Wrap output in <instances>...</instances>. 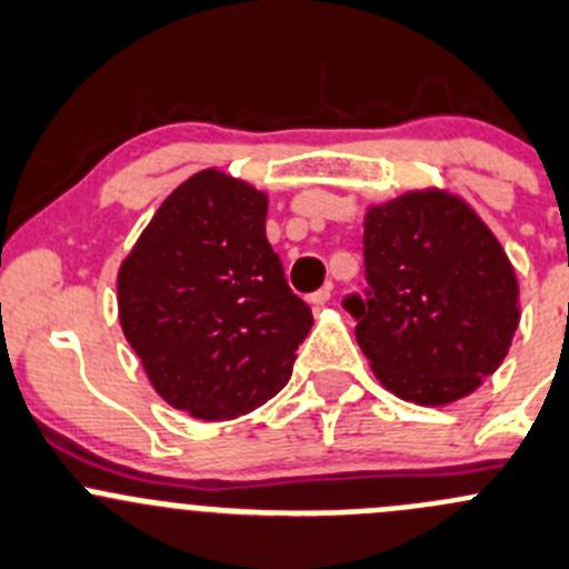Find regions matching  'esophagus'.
I'll list each match as a JSON object with an SVG mask.
<instances>
[{"instance_id": "obj_1", "label": "esophagus", "mask_w": 569, "mask_h": 569, "mask_svg": "<svg viewBox=\"0 0 569 569\" xmlns=\"http://www.w3.org/2000/svg\"><path fill=\"white\" fill-rule=\"evenodd\" d=\"M329 298H331V284H326L309 296V303H312V307H323V303H329Z\"/></svg>"}]
</instances>
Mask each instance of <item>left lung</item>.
<instances>
[{
  "label": "left lung",
  "instance_id": "obj_1",
  "mask_svg": "<svg viewBox=\"0 0 569 569\" xmlns=\"http://www.w3.org/2000/svg\"><path fill=\"white\" fill-rule=\"evenodd\" d=\"M368 296L342 307L381 387L446 407L481 387L520 323L515 268L487 223L451 190H409L365 212Z\"/></svg>",
  "mask_w": 569,
  "mask_h": 569
}]
</instances>
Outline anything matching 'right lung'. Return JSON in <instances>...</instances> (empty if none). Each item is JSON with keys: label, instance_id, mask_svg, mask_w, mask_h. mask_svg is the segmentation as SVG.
Masks as SVG:
<instances>
[{"label": "right lung", "instance_id": "1", "mask_svg": "<svg viewBox=\"0 0 569 569\" xmlns=\"http://www.w3.org/2000/svg\"><path fill=\"white\" fill-rule=\"evenodd\" d=\"M268 196L218 168L184 179L118 268V320L157 396L232 420L290 381L312 312L266 238Z\"/></svg>", "mask_w": 569, "mask_h": 569}]
</instances>
